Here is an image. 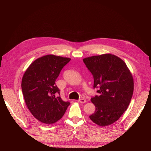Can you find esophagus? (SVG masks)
<instances>
[{
	"label": "esophagus",
	"instance_id": "1",
	"mask_svg": "<svg viewBox=\"0 0 151 151\" xmlns=\"http://www.w3.org/2000/svg\"><path fill=\"white\" fill-rule=\"evenodd\" d=\"M77 101H78L79 103H85L86 102V100L84 99V98H81Z\"/></svg>",
	"mask_w": 151,
	"mask_h": 151
}]
</instances>
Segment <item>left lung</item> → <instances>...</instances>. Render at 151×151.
Listing matches in <instances>:
<instances>
[{"instance_id": "8db88e82", "label": "left lung", "mask_w": 151, "mask_h": 151, "mask_svg": "<svg viewBox=\"0 0 151 151\" xmlns=\"http://www.w3.org/2000/svg\"><path fill=\"white\" fill-rule=\"evenodd\" d=\"M94 78L99 96L91 98L96 107L89 116L94 123L106 127L117 121L127 110L134 92V79L123 60L106 53L83 59Z\"/></svg>"}]
</instances>
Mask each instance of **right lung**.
<instances>
[{
    "instance_id": "add662e5",
    "label": "right lung",
    "mask_w": 151,
    "mask_h": 151,
    "mask_svg": "<svg viewBox=\"0 0 151 151\" xmlns=\"http://www.w3.org/2000/svg\"><path fill=\"white\" fill-rule=\"evenodd\" d=\"M70 60L54 55L43 56L31 63L22 77L21 88L26 106L35 118L45 124L60 120L70 104L55 94H60L55 81Z\"/></svg>"
}]
</instances>
